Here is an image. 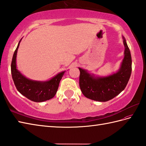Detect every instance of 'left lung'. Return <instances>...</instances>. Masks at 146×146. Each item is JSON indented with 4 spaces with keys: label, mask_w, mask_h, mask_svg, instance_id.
<instances>
[{
    "label": "left lung",
    "mask_w": 146,
    "mask_h": 146,
    "mask_svg": "<svg viewBox=\"0 0 146 146\" xmlns=\"http://www.w3.org/2000/svg\"><path fill=\"white\" fill-rule=\"evenodd\" d=\"M124 45V58L116 73L107 76H98L78 68L80 72V87L83 95L96 101L105 102L118 95L126 88L132 71V59L126 40L123 36Z\"/></svg>",
    "instance_id": "left-lung-1"
}]
</instances>
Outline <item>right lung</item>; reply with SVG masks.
Segmentation results:
<instances>
[{
	"mask_svg": "<svg viewBox=\"0 0 146 146\" xmlns=\"http://www.w3.org/2000/svg\"><path fill=\"white\" fill-rule=\"evenodd\" d=\"M21 40L13 53L11 63L12 76L16 88L23 96L34 102H43L52 99L55 96L60 81L65 71L58 73L48 81H44L32 80L23 76L17 68L16 64L17 53Z\"/></svg>",
	"mask_w": 146,
	"mask_h": 146,
	"instance_id": "obj_1",
	"label": "right lung"
}]
</instances>
